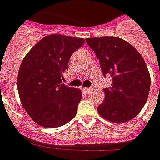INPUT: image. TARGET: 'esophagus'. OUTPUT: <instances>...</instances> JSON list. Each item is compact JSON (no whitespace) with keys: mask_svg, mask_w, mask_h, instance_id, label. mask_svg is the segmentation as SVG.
<instances>
[{"mask_svg":"<svg viewBox=\"0 0 160 160\" xmlns=\"http://www.w3.org/2000/svg\"><path fill=\"white\" fill-rule=\"evenodd\" d=\"M83 90H84L85 92H90V91L92 90V88H91V87H84Z\"/></svg>","mask_w":160,"mask_h":160,"instance_id":"1","label":"esophagus"}]
</instances>
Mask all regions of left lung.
Returning <instances> with one entry per match:
<instances>
[{
  "label": "left lung",
  "instance_id": "8db88e82",
  "mask_svg": "<svg viewBox=\"0 0 160 160\" xmlns=\"http://www.w3.org/2000/svg\"><path fill=\"white\" fill-rule=\"evenodd\" d=\"M99 59L103 76L109 75L111 85L104 88L105 98L97 110L103 118L124 123L135 118L145 105L151 77L144 59L135 48L112 36L85 39Z\"/></svg>",
  "mask_w": 160,
  "mask_h": 160
}]
</instances>
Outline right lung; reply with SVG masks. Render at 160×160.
Masks as SVG:
<instances>
[{
  "mask_svg": "<svg viewBox=\"0 0 160 160\" xmlns=\"http://www.w3.org/2000/svg\"><path fill=\"white\" fill-rule=\"evenodd\" d=\"M82 38L62 34L43 37L22 60L18 90L22 105L34 122L47 128L68 123L77 115L81 90L61 83L74 52Z\"/></svg>",
  "mask_w": 160,
  "mask_h": 160,
  "instance_id": "add662e5",
  "label": "right lung"
}]
</instances>
